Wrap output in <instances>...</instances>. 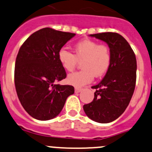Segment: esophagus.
Listing matches in <instances>:
<instances>
[{"mask_svg": "<svg viewBox=\"0 0 152 152\" xmlns=\"http://www.w3.org/2000/svg\"><path fill=\"white\" fill-rule=\"evenodd\" d=\"M82 88H80V87H75V92L76 93H79V92H80L82 91Z\"/></svg>", "mask_w": 152, "mask_h": 152, "instance_id": "obj_1", "label": "esophagus"}]
</instances>
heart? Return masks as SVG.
<instances>
[{"instance_id": "heart-1", "label": "heart", "mask_w": 152, "mask_h": 152, "mask_svg": "<svg viewBox=\"0 0 152 152\" xmlns=\"http://www.w3.org/2000/svg\"><path fill=\"white\" fill-rule=\"evenodd\" d=\"M58 60L67 71H73L81 62V71L71 73L67 81L75 87H82L91 82L94 76L100 77L108 71L111 65V53L108 45L85 39L73 46V54L66 49H60Z\"/></svg>"}]
</instances>
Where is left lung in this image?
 Here are the masks:
<instances>
[{"mask_svg":"<svg viewBox=\"0 0 152 152\" xmlns=\"http://www.w3.org/2000/svg\"><path fill=\"white\" fill-rule=\"evenodd\" d=\"M90 36L108 44L111 61L103 80L92 87L95 89L93 100L83 108L92 120L108 123L119 117L130 103L136 83V58L129 43L119 33L106 32Z\"/></svg>","mask_w":152,"mask_h":152,"instance_id":"left-lung-1","label":"left lung"}]
</instances>
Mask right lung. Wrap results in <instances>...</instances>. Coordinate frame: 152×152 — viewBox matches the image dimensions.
Instances as JSON below:
<instances>
[{
	"instance_id": "1",
	"label": "right lung",
	"mask_w": 152,
	"mask_h": 152,
	"mask_svg": "<svg viewBox=\"0 0 152 152\" xmlns=\"http://www.w3.org/2000/svg\"><path fill=\"white\" fill-rule=\"evenodd\" d=\"M75 33L45 28L35 32L22 44L14 68V84L24 109L38 120H49L60 113L71 85L56 84L66 78L58 60L60 49Z\"/></svg>"
}]
</instances>
